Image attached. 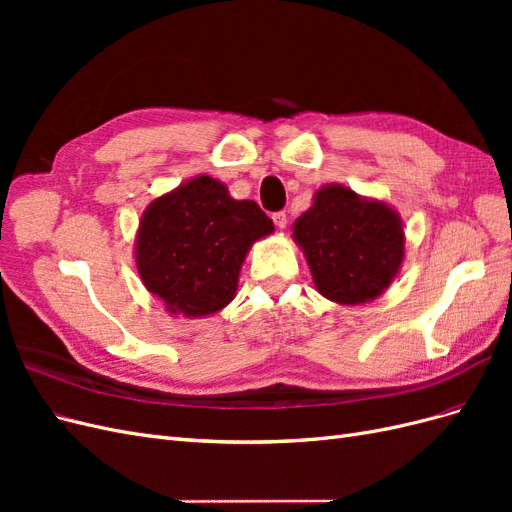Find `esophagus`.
<instances>
[{"instance_id": "obj_1", "label": "esophagus", "mask_w": 512, "mask_h": 512, "mask_svg": "<svg viewBox=\"0 0 512 512\" xmlns=\"http://www.w3.org/2000/svg\"><path fill=\"white\" fill-rule=\"evenodd\" d=\"M273 222H275V226H277V228H286V224H288V215H286L284 211H277V213H273Z\"/></svg>"}]
</instances>
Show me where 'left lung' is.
Returning a JSON list of instances; mask_svg holds the SVG:
<instances>
[{
    "instance_id": "left-lung-1",
    "label": "left lung",
    "mask_w": 512,
    "mask_h": 512,
    "mask_svg": "<svg viewBox=\"0 0 512 512\" xmlns=\"http://www.w3.org/2000/svg\"><path fill=\"white\" fill-rule=\"evenodd\" d=\"M316 290L339 305L378 299L397 277L406 254L404 222L384 200L329 183L292 224Z\"/></svg>"
}]
</instances>
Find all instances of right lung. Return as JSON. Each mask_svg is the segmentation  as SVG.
I'll return each instance as SVG.
<instances>
[{
	"label": "right lung",
	"mask_w": 512,
	"mask_h": 512,
	"mask_svg": "<svg viewBox=\"0 0 512 512\" xmlns=\"http://www.w3.org/2000/svg\"><path fill=\"white\" fill-rule=\"evenodd\" d=\"M271 232L254 200H235L222 181L198 175L147 205L134 241L136 269L168 314L211 316L235 299L247 252Z\"/></svg>",
	"instance_id": "obj_1"
}]
</instances>
